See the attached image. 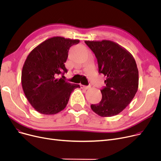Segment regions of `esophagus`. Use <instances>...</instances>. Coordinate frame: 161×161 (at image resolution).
Here are the masks:
<instances>
[{"instance_id": "1", "label": "esophagus", "mask_w": 161, "mask_h": 161, "mask_svg": "<svg viewBox=\"0 0 161 161\" xmlns=\"http://www.w3.org/2000/svg\"><path fill=\"white\" fill-rule=\"evenodd\" d=\"M80 87H81V89H89L90 87H91V86H83V85H80Z\"/></svg>"}]
</instances>
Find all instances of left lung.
Masks as SVG:
<instances>
[{
    "label": "left lung",
    "instance_id": "8db88e82",
    "mask_svg": "<svg viewBox=\"0 0 161 161\" xmlns=\"http://www.w3.org/2000/svg\"><path fill=\"white\" fill-rule=\"evenodd\" d=\"M95 55L99 73L106 77V87L101 89L100 103L91 104L101 117L121 113L136 95L138 88V70L133 56L115 42L109 40L85 41Z\"/></svg>",
    "mask_w": 161,
    "mask_h": 161
}]
</instances>
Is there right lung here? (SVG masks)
I'll list each match as a JSON object with an SVG mask.
<instances>
[{
    "instance_id": "add662e5",
    "label": "right lung",
    "mask_w": 161,
    "mask_h": 161,
    "mask_svg": "<svg viewBox=\"0 0 161 161\" xmlns=\"http://www.w3.org/2000/svg\"><path fill=\"white\" fill-rule=\"evenodd\" d=\"M79 40L51 38L34 48L25 60L21 83L27 100L38 112L56 114L66 108L72 92L80 85L66 82L64 63L70 47ZM61 74L62 78L56 77Z\"/></svg>"
}]
</instances>
